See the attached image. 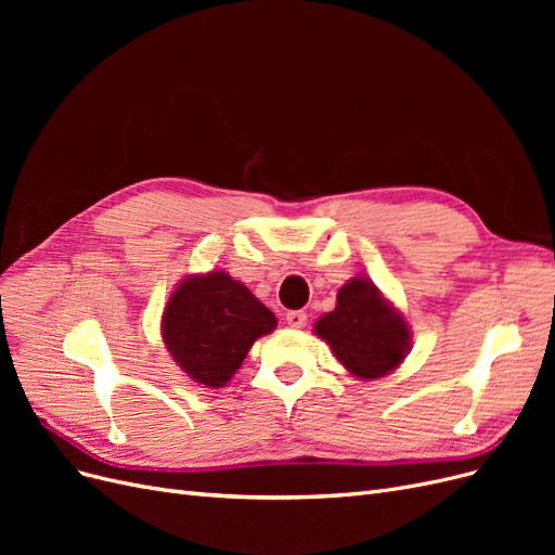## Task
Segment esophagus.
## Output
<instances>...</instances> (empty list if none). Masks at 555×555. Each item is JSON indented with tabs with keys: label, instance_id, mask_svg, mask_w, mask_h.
I'll return each mask as SVG.
<instances>
[{
	"label": "esophagus",
	"instance_id": "1",
	"mask_svg": "<svg viewBox=\"0 0 555 555\" xmlns=\"http://www.w3.org/2000/svg\"><path fill=\"white\" fill-rule=\"evenodd\" d=\"M306 322H308V314H306L304 310H292V312H287V324H289L292 328H304Z\"/></svg>",
	"mask_w": 555,
	"mask_h": 555
}]
</instances>
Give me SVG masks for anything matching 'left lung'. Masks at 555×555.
<instances>
[{
	"instance_id": "1",
	"label": "left lung",
	"mask_w": 555,
	"mask_h": 555,
	"mask_svg": "<svg viewBox=\"0 0 555 555\" xmlns=\"http://www.w3.org/2000/svg\"><path fill=\"white\" fill-rule=\"evenodd\" d=\"M314 333L359 379L393 373L412 343L405 317L367 278H351L343 284L335 310L317 319Z\"/></svg>"
}]
</instances>
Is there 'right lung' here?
Returning a JSON list of instances; mask_svg holds the SVG:
<instances>
[{
    "label": "right lung",
    "mask_w": 555,
    "mask_h": 555,
    "mask_svg": "<svg viewBox=\"0 0 555 555\" xmlns=\"http://www.w3.org/2000/svg\"><path fill=\"white\" fill-rule=\"evenodd\" d=\"M278 326L275 314L224 271L184 278L162 314V338L194 382L220 389L249 347Z\"/></svg>",
    "instance_id": "obj_1"
}]
</instances>
